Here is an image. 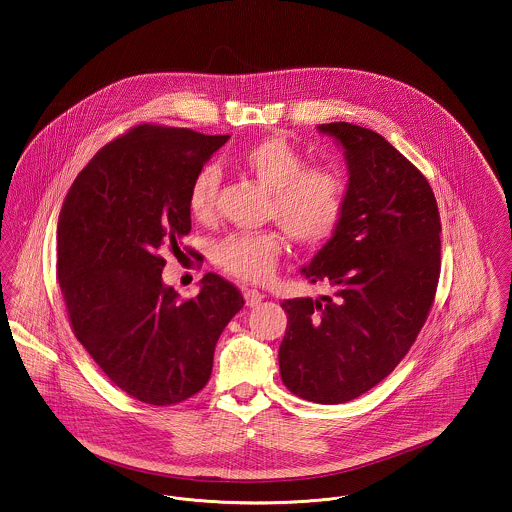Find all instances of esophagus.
<instances>
[{
  "instance_id": "esophagus-1",
  "label": "esophagus",
  "mask_w": 512,
  "mask_h": 512,
  "mask_svg": "<svg viewBox=\"0 0 512 512\" xmlns=\"http://www.w3.org/2000/svg\"><path fill=\"white\" fill-rule=\"evenodd\" d=\"M244 297L247 307H257V305L263 301L265 295L261 292H257V290H245Z\"/></svg>"
}]
</instances>
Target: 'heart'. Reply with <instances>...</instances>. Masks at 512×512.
Here are the masks:
<instances>
[{"mask_svg":"<svg viewBox=\"0 0 512 512\" xmlns=\"http://www.w3.org/2000/svg\"><path fill=\"white\" fill-rule=\"evenodd\" d=\"M242 171L268 192L267 219L301 245L328 240L343 213L347 180L336 165H307V155L284 136H270L242 151ZM219 171L203 167L188 190V207L201 222L215 217ZM284 253L278 232H236L220 240L215 261L222 270L247 282H265Z\"/></svg>","mask_w":512,"mask_h":512,"instance_id":"heart-1","label":"heart"}]
</instances>
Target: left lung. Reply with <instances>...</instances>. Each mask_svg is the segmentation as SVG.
Instances as JSON below:
<instances>
[{
  "instance_id": "1",
  "label": "left lung",
  "mask_w": 512,
  "mask_h": 512,
  "mask_svg": "<svg viewBox=\"0 0 512 512\" xmlns=\"http://www.w3.org/2000/svg\"><path fill=\"white\" fill-rule=\"evenodd\" d=\"M343 147L349 184L332 238L301 274L332 295L286 299L278 363L301 399L338 405L409 353L438 288L441 222L424 174L374 130L318 124Z\"/></svg>"
}]
</instances>
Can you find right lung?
I'll list each match as a JSON object with an SVG mask.
<instances>
[{
  "mask_svg": "<svg viewBox=\"0 0 512 512\" xmlns=\"http://www.w3.org/2000/svg\"><path fill=\"white\" fill-rule=\"evenodd\" d=\"M230 136L134 126L74 178L57 222V278L76 340L130 397L167 407L203 390L215 345L242 307L209 272L182 301L161 251L190 234L188 190Z\"/></svg>",
  "mask_w": 512,
  "mask_h": 512,
  "instance_id": "add662e5",
  "label": "right lung"
}]
</instances>
